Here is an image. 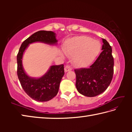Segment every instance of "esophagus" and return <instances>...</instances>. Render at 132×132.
<instances>
[{
  "label": "esophagus",
  "mask_w": 132,
  "mask_h": 132,
  "mask_svg": "<svg viewBox=\"0 0 132 132\" xmlns=\"http://www.w3.org/2000/svg\"><path fill=\"white\" fill-rule=\"evenodd\" d=\"M71 69H72V68H71L70 66L68 65V66H66L65 68H64V71H65V72H67V71L71 70Z\"/></svg>",
  "instance_id": "esophagus-1"
}]
</instances>
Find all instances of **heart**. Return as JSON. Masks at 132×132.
<instances>
[{
  "instance_id": "heart-1",
  "label": "heart",
  "mask_w": 132,
  "mask_h": 132,
  "mask_svg": "<svg viewBox=\"0 0 132 132\" xmlns=\"http://www.w3.org/2000/svg\"><path fill=\"white\" fill-rule=\"evenodd\" d=\"M63 50L72 56L76 66H87L94 61L101 51L99 41L87 36H79L69 39L64 45Z\"/></svg>"
}]
</instances>
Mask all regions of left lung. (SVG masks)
Segmentation results:
<instances>
[{
  "label": "left lung",
  "instance_id": "left-lung-1",
  "mask_svg": "<svg viewBox=\"0 0 132 132\" xmlns=\"http://www.w3.org/2000/svg\"><path fill=\"white\" fill-rule=\"evenodd\" d=\"M102 52L90 68L75 69L77 90L86 97H95L104 92L112 80L114 59L112 47L106 39H102Z\"/></svg>",
  "mask_w": 132,
  "mask_h": 132
}]
</instances>
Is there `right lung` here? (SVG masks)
<instances>
[{"label": "right lung", "instance_id": "1", "mask_svg": "<svg viewBox=\"0 0 132 132\" xmlns=\"http://www.w3.org/2000/svg\"><path fill=\"white\" fill-rule=\"evenodd\" d=\"M55 33L52 31H39L26 39L20 48L17 55V76L21 86L29 97L37 101H50L57 95L59 85L64 74V65L51 66L43 76L35 79L29 77L24 70L22 65L23 53L28 45L33 42H41L50 45L57 43Z\"/></svg>", "mask_w": 132, "mask_h": 132}]
</instances>
